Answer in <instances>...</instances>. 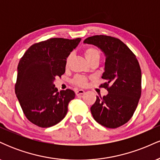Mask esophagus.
<instances>
[{
	"instance_id": "1",
	"label": "esophagus",
	"mask_w": 160,
	"mask_h": 160,
	"mask_svg": "<svg viewBox=\"0 0 160 160\" xmlns=\"http://www.w3.org/2000/svg\"><path fill=\"white\" fill-rule=\"evenodd\" d=\"M84 92H85V91H84L83 89H78V90H76V95H82Z\"/></svg>"
}]
</instances>
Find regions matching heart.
<instances>
[{
  "instance_id": "1",
  "label": "heart",
  "mask_w": 160,
  "mask_h": 160,
  "mask_svg": "<svg viewBox=\"0 0 160 160\" xmlns=\"http://www.w3.org/2000/svg\"><path fill=\"white\" fill-rule=\"evenodd\" d=\"M84 55H85L86 58L87 60H89L92 58H94V57H98L100 56V52L97 48L95 47H88L85 49V52H84ZM71 55H69L68 56L67 59H66V65H68L70 60H71ZM74 83L77 84L78 86H85L87 82V80H86V78L82 76H78L76 77L74 80Z\"/></svg>"
}]
</instances>
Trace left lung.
Returning a JSON list of instances; mask_svg holds the SVG:
<instances>
[{
  "instance_id": "8db88e82",
  "label": "left lung",
  "mask_w": 160,
  "mask_h": 160,
  "mask_svg": "<svg viewBox=\"0 0 160 160\" xmlns=\"http://www.w3.org/2000/svg\"><path fill=\"white\" fill-rule=\"evenodd\" d=\"M84 43L98 47L105 56L106 80L100 87L108 94L96 96L90 110L97 122L115 128L128 122L136 110L141 94V71L136 56L123 42L116 38L95 35L86 38Z\"/></svg>"
}]
</instances>
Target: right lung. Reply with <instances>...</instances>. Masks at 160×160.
I'll return each instance as SVG.
<instances>
[{
	"mask_svg": "<svg viewBox=\"0 0 160 160\" xmlns=\"http://www.w3.org/2000/svg\"><path fill=\"white\" fill-rule=\"evenodd\" d=\"M81 38H50L31 46L18 65L15 92L24 114L42 128L55 126L65 118L71 89L58 92L55 79L65 72L66 59Z\"/></svg>",
	"mask_w": 160,
	"mask_h": 160,
	"instance_id": "right-lung-1",
	"label": "right lung"
}]
</instances>
